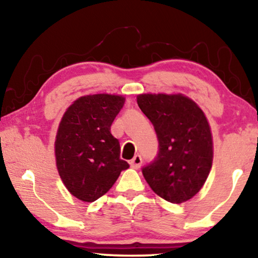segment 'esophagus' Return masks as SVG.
Masks as SVG:
<instances>
[{
    "instance_id": "1",
    "label": "esophagus",
    "mask_w": 258,
    "mask_h": 258,
    "mask_svg": "<svg viewBox=\"0 0 258 258\" xmlns=\"http://www.w3.org/2000/svg\"><path fill=\"white\" fill-rule=\"evenodd\" d=\"M129 163H130V167L133 169H140L141 165H142V157H141L140 155H136V156H134V158L129 162Z\"/></svg>"
}]
</instances>
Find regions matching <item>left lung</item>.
<instances>
[{
  "label": "left lung",
  "instance_id": "1",
  "mask_svg": "<svg viewBox=\"0 0 258 258\" xmlns=\"http://www.w3.org/2000/svg\"><path fill=\"white\" fill-rule=\"evenodd\" d=\"M137 104L160 143L156 160L142 169L147 183L170 203L192 199L213 167V134L206 114L183 94H140Z\"/></svg>",
  "mask_w": 258,
  "mask_h": 258
}]
</instances>
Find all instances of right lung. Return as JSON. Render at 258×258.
<instances>
[{
  "instance_id": "obj_1",
  "label": "right lung",
  "mask_w": 258,
  "mask_h": 258,
  "mask_svg": "<svg viewBox=\"0 0 258 258\" xmlns=\"http://www.w3.org/2000/svg\"><path fill=\"white\" fill-rule=\"evenodd\" d=\"M124 102L121 95H86L62 116L55 139L56 167L63 184L80 201L100 199L129 168L119 158V142L110 133Z\"/></svg>"
}]
</instances>
